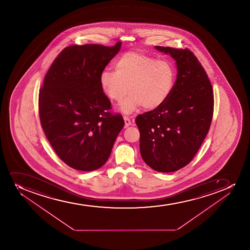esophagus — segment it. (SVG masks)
Here are the masks:
<instances>
[{"label":"esophagus","mask_w":250,"mask_h":250,"mask_svg":"<svg viewBox=\"0 0 250 250\" xmlns=\"http://www.w3.org/2000/svg\"><path fill=\"white\" fill-rule=\"evenodd\" d=\"M124 121H125V128H127V127H129V125H132V122L129 116H124Z\"/></svg>","instance_id":"obj_1"}]
</instances>
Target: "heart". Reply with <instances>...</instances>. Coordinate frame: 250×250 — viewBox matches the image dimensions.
<instances>
[{
	"label": "heart",
	"instance_id": "1",
	"mask_svg": "<svg viewBox=\"0 0 250 250\" xmlns=\"http://www.w3.org/2000/svg\"><path fill=\"white\" fill-rule=\"evenodd\" d=\"M116 72L105 69L99 76L104 94L111 101L121 103L125 113L142 106L153 110L166 103L175 83V68L166 60H156L140 51L125 53L116 60Z\"/></svg>",
	"mask_w": 250,
	"mask_h": 250
}]
</instances>
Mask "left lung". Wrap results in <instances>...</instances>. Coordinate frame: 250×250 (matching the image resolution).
Wrapping results in <instances>:
<instances>
[{
    "mask_svg": "<svg viewBox=\"0 0 250 250\" xmlns=\"http://www.w3.org/2000/svg\"><path fill=\"white\" fill-rule=\"evenodd\" d=\"M176 61L173 91L161 106L139 115L140 153L154 170L170 173L192 161L210 128L213 92L197 58L188 49L156 46Z\"/></svg>",
    "mask_w": 250,
    "mask_h": 250,
    "instance_id": "8db88e82",
    "label": "left lung"
}]
</instances>
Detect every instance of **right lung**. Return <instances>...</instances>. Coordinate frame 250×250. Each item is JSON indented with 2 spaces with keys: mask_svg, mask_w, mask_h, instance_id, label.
<instances>
[{
  "mask_svg": "<svg viewBox=\"0 0 250 250\" xmlns=\"http://www.w3.org/2000/svg\"><path fill=\"white\" fill-rule=\"evenodd\" d=\"M98 44L70 45L60 52L40 89L38 108L43 131L55 153L77 170L93 171L108 160L125 125L111 114L99 76L121 49Z\"/></svg>",
  "mask_w": 250,
  "mask_h": 250,
  "instance_id": "add662e5",
  "label": "right lung"
}]
</instances>
